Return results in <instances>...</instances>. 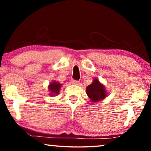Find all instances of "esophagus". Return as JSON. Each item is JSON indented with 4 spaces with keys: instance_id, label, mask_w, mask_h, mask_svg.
Here are the masks:
<instances>
[{
    "instance_id": "obj_1",
    "label": "esophagus",
    "mask_w": 151,
    "mask_h": 151,
    "mask_svg": "<svg viewBox=\"0 0 151 151\" xmlns=\"http://www.w3.org/2000/svg\"><path fill=\"white\" fill-rule=\"evenodd\" d=\"M72 83L74 84V85H77V86H79L80 85V81H76V80H72Z\"/></svg>"
}]
</instances>
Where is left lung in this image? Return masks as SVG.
<instances>
[{
    "label": "left lung",
    "mask_w": 151,
    "mask_h": 151,
    "mask_svg": "<svg viewBox=\"0 0 151 151\" xmlns=\"http://www.w3.org/2000/svg\"><path fill=\"white\" fill-rule=\"evenodd\" d=\"M86 93L89 99L93 103H96L105 99L107 92L105 87L99 81V78H95L92 83L86 88Z\"/></svg>",
    "instance_id": "1"
}]
</instances>
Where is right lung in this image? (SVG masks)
Returning <instances> with one entry per match:
<instances>
[{"label": "right lung", "mask_w": 151, "mask_h": 151, "mask_svg": "<svg viewBox=\"0 0 151 151\" xmlns=\"http://www.w3.org/2000/svg\"><path fill=\"white\" fill-rule=\"evenodd\" d=\"M61 86H62V84L60 83L59 81H52L51 83H50V84L48 86V91H49L48 94L50 96H55L58 95L59 94V91H60Z\"/></svg>", "instance_id": "add662e5"}]
</instances>
